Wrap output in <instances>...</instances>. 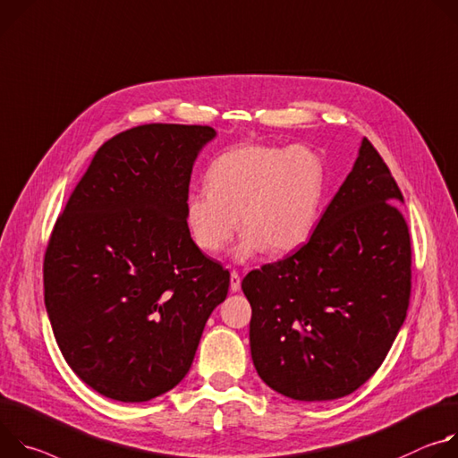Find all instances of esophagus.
Here are the masks:
<instances>
[{"instance_id":"obj_1","label":"esophagus","mask_w":458,"mask_h":458,"mask_svg":"<svg viewBox=\"0 0 458 458\" xmlns=\"http://www.w3.org/2000/svg\"><path fill=\"white\" fill-rule=\"evenodd\" d=\"M240 282H242V280H240V275H238L236 271H233V273H231V291H233V293L240 291Z\"/></svg>"}]
</instances>
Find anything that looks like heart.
<instances>
[{"label": "heart", "instance_id": "heart-1", "mask_svg": "<svg viewBox=\"0 0 458 458\" xmlns=\"http://www.w3.org/2000/svg\"><path fill=\"white\" fill-rule=\"evenodd\" d=\"M206 183L185 198L192 242L216 255L240 227L243 233L233 255L247 260L260 250L285 255L308 242L320 218L327 173L310 147L250 143L216 157Z\"/></svg>", "mask_w": 458, "mask_h": 458}]
</instances>
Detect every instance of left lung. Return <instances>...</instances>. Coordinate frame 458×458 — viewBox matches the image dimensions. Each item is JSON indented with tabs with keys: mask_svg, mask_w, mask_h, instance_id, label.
<instances>
[{
	"mask_svg": "<svg viewBox=\"0 0 458 458\" xmlns=\"http://www.w3.org/2000/svg\"><path fill=\"white\" fill-rule=\"evenodd\" d=\"M403 196L368 138L308 243L250 271L242 289L260 378L293 400L359 389L384 362L410 306Z\"/></svg>",
	"mask_w": 458,
	"mask_h": 458,
	"instance_id": "obj_1",
	"label": "left lung"
}]
</instances>
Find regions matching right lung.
Returning a JSON list of instances; mask_svg holds the SVG:
<instances>
[{
    "instance_id": "add662e5",
    "label": "right lung",
    "mask_w": 458,
    "mask_h": 458,
    "mask_svg": "<svg viewBox=\"0 0 458 458\" xmlns=\"http://www.w3.org/2000/svg\"><path fill=\"white\" fill-rule=\"evenodd\" d=\"M216 131L150 123L101 145L50 236L45 308L71 369L120 402L187 375L229 271L185 225L192 165Z\"/></svg>"
}]
</instances>
